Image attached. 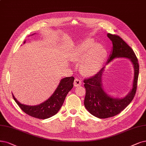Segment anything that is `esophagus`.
I'll list each match as a JSON object with an SVG mask.
<instances>
[{"mask_svg": "<svg viewBox=\"0 0 146 146\" xmlns=\"http://www.w3.org/2000/svg\"><path fill=\"white\" fill-rule=\"evenodd\" d=\"M82 84V81L78 78H75L74 80V87H78V86Z\"/></svg>", "mask_w": 146, "mask_h": 146, "instance_id": "esophagus-1", "label": "esophagus"}]
</instances>
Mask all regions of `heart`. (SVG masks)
<instances>
[{"instance_id": "obj_1", "label": "heart", "mask_w": 146, "mask_h": 146, "mask_svg": "<svg viewBox=\"0 0 146 146\" xmlns=\"http://www.w3.org/2000/svg\"><path fill=\"white\" fill-rule=\"evenodd\" d=\"M106 57L104 46L95 44L93 40L87 38L80 42L76 46L73 59L80 61V69L86 75H92L99 71Z\"/></svg>"}]
</instances>
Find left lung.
Instances as JSON below:
<instances>
[{"instance_id": "obj_1", "label": "left lung", "mask_w": 146, "mask_h": 146, "mask_svg": "<svg viewBox=\"0 0 146 146\" xmlns=\"http://www.w3.org/2000/svg\"><path fill=\"white\" fill-rule=\"evenodd\" d=\"M108 37L112 42V51L107 64L115 58L125 57L130 59L134 67V78L131 91L123 99L113 98L108 96L102 87V68L94 76L84 80L85 88L84 105L88 112L99 118L114 117L123 111L130 104L136 93L139 74L138 59L132 48L117 35L108 34Z\"/></svg>"}]
</instances>
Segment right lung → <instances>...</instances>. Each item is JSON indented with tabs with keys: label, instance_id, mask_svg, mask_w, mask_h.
Here are the masks:
<instances>
[{
	"label": "right lung",
	"instance_id": "obj_1",
	"mask_svg": "<svg viewBox=\"0 0 146 146\" xmlns=\"http://www.w3.org/2000/svg\"><path fill=\"white\" fill-rule=\"evenodd\" d=\"M74 80L73 76L63 78L50 98L38 105L28 106L21 104L13 95V96L20 109L26 114L39 119H46L55 115L60 110L67 94L73 87Z\"/></svg>",
	"mask_w": 146,
	"mask_h": 146
}]
</instances>
